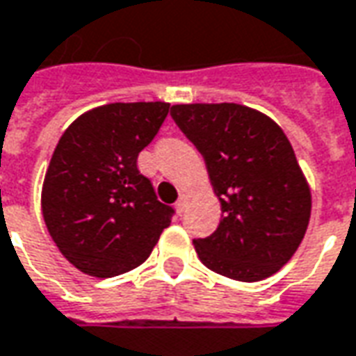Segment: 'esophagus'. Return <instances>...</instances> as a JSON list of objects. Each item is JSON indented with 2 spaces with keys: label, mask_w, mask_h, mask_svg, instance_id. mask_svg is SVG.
<instances>
[{
  "label": "esophagus",
  "mask_w": 356,
  "mask_h": 356,
  "mask_svg": "<svg viewBox=\"0 0 356 356\" xmlns=\"http://www.w3.org/2000/svg\"><path fill=\"white\" fill-rule=\"evenodd\" d=\"M186 206H188V196L181 195L179 196V200L175 202V208H177L179 213H183L186 210Z\"/></svg>",
  "instance_id": "34e87169"
}]
</instances>
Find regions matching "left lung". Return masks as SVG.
<instances>
[{"label": "left lung", "mask_w": 356, "mask_h": 356, "mask_svg": "<svg viewBox=\"0 0 356 356\" xmlns=\"http://www.w3.org/2000/svg\"><path fill=\"white\" fill-rule=\"evenodd\" d=\"M171 118L202 154L221 221L195 238L204 266L237 282H260L285 266L310 220V191L287 136L238 104H181Z\"/></svg>", "instance_id": "1"}]
</instances>
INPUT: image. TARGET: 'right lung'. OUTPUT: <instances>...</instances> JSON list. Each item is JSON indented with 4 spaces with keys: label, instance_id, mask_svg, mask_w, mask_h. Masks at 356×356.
<instances>
[{
    "label": "right lung",
    "instance_id": "obj_1",
    "mask_svg": "<svg viewBox=\"0 0 356 356\" xmlns=\"http://www.w3.org/2000/svg\"><path fill=\"white\" fill-rule=\"evenodd\" d=\"M170 113L165 102L108 104L59 138L42 188V213L57 248L81 272L113 277L140 266L175 210L138 171L143 148Z\"/></svg>",
    "mask_w": 356,
    "mask_h": 356
}]
</instances>
